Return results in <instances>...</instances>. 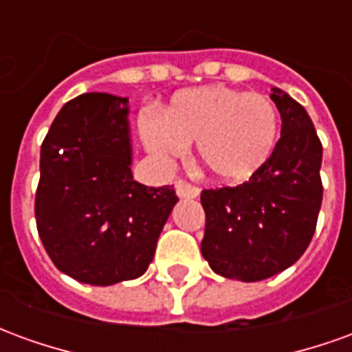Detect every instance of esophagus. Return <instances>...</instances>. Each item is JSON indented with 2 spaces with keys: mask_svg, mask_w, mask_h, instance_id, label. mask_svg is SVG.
Returning <instances> with one entry per match:
<instances>
[{
  "mask_svg": "<svg viewBox=\"0 0 352 352\" xmlns=\"http://www.w3.org/2000/svg\"><path fill=\"white\" fill-rule=\"evenodd\" d=\"M175 192L179 198H184V199H194L199 196V188L192 186V184L186 183V181H177Z\"/></svg>",
  "mask_w": 352,
  "mask_h": 352,
  "instance_id": "obj_1",
  "label": "esophagus"
}]
</instances>
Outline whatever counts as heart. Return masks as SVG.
I'll return each mask as SVG.
<instances>
[{
    "mask_svg": "<svg viewBox=\"0 0 352 352\" xmlns=\"http://www.w3.org/2000/svg\"><path fill=\"white\" fill-rule=\"evenodd\" d=\"M146 148L179 158L196 143L198 162L214 181L239 184L264 168L279 138V113L270 98L224 85L183 90L164 111L139 122Z\"/></svg>",
    "mask_w": 352,
    "mask_h": 352,
    "instance_id": "obj_1",
    "label": "heart"
}]
</instances>
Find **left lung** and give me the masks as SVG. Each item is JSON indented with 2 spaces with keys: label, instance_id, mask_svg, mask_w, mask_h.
<instances>
[{
  "label": "left lung",
  "instance_id": "8db88e82",
  "mask_svg": "<svg viewBox=\"0 0 352 352\" xmlns=\"http://www.w3.org/2000/svg\"><path fill=\"white\" fill-rule=\"evenodd\" d=\"M280 139L247 183L201 192L206 234L201 254L226 279L254 283L285 272L315 234L322 204V145L307 111L272 88Z\"/></svg>",
  "mask_w": 352,
  "mask_h": 352
}]
</instances>
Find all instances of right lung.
<instances>
[{
  "mask_svg": "<svg viewBox=\"0 0 352 352\" xmlns=\"http://www.w3.org/2000/svg\"><path fill=\"white\" fill-rule=\"evenodd\" d=\"M128 98L80 94L67 101L41 145L35 221L58 270L109 287L138 279L179 201L173 186L131 175Z\"/></svg>",
  "mask_w": 352,
  "mask_h": 352,
  "instance_id": "obj_1",
  "label": "right lung"
}]
</instances>
